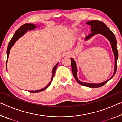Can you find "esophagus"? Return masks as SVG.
<instances>
[{"mask_svg":"<svg viewBox=\"0 0 122 122\" xmlns=\"http://www.w3.org/2000/svg\"><path fill=\"white\" fill-rule=\"evenodd\" d=\"M70 55V54H69V53H65V54H64V56H69Z\"/></svg>","mask_w":122,"mask_h":122,"instance_id":"esophagus-1","label":"esophagus"}]
</instances>
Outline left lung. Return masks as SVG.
I'll return each instance as SVG.
<instances>
[{
    "instance_id": "8db88e82",
    "label": "left lung",
    "mask_w": 122,
    "mask_h": 122,
    "mask_svg": "<svg viewBox=\"0 0 122 122\" xmlns=\"http://www.w3.org/2000/svg\"><path fill=\"white\" fill-rule=\"evenodd\" d=\"M86 24L89 25L91 26V33L86 36L85 38V40H88L92 36H93L94 35L97 34H101L104 36L107 39H108L110 42L111 47H112V51L114 54L115 56V68H114V73H113V75L109 78V79L107 80V81L102 82V83H85V82H82L80 81L78 79L77 77V67H76V64L75 61L73 58H71V69H72V72H73V74L75 77V80H76L78 83L81 84L82 86H87V87L89 88H99L101 86H104L105 84L107 83L109 80L111 79L117 71V60H118V50L117 49V41L116 39L115 36L114 34L111 31L108 27L106 26L104 22L102 21H98V20H92V21H90L86 22Z\"/></svg>"
}]
</instances>
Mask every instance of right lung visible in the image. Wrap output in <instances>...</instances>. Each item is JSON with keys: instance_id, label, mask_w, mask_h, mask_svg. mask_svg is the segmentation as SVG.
I'll return each mask as SVG.
<instances>
[{"instance_id": "add662e5", "label": "right lung", "mask_w": 122, "mask_h": 122, "mask_svg": "<svg viewBox=\"0 0 122 122\" xmlns=\"http://www.w3.org/2000/svg\"><path fill=\"white\" fill-rule=\"evenodd\" d=\"M37 27L36 26V25L33 24H24L23 25H22L18 29V30H16L15 32V34L13 35V37L11 39V41H10V42L9 43V45H8V47H7V60H6V69H7V60H8V57H9V55L10 54V50H11V48L12 46H13V45L15 44V42H16L17 40H18L20 37H21L24 34H25L27 32V30H34V28H36ZM59 63H57L56 65H55L53 69L52 70V77H51V81L50 82L47 84V86H45V88L41 89L40 90H31V91H28L30 92H31V93H34V92H41L44 91V90L46 89L50 85L51 83V81H52L53 77L55 75V71H56V69L57 67V65H58Z\"/></svg>"}]
</instances>
